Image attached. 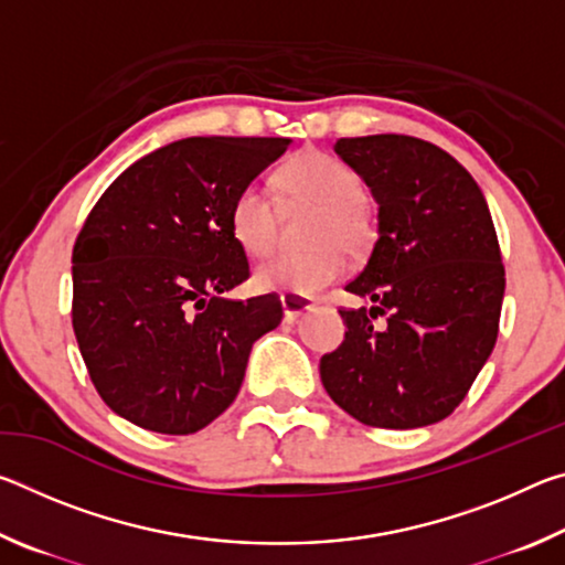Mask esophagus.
<instances>
[{
	"label": "esophagus",
	"mask_w": 565,
	"mask_h": 565,
	"mask_svg": "<svg viewBox=\"0 0 565 565\" xmlns=\"http://www.w3.org/2000/svg\"><path fill=\"white\" fill-rule=\"evenodd\" d=\"M281 306H284V317L286 321H296L301 313L311 311L317 301L311 296H296V294H281Z\"/></svg>",
	"instance_id": "esophagus-1"
}]
</instances>
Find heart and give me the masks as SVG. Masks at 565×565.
<instances>
[{
	"label": "heart",
	"mask_w": 565,
	"mask_h": 565,
	"mask_svg": "<svg viewBox=\"0 0 565 565\" xmlns=\"http://www.w3.org/2000/svg\"><path fill=\"white\" fill-rule=\"evenodd\" d=\"M286 206H317L309 238L311 252H286L256 269V284L269 291L313 296L347 271V252L361 254L374 238V214L363 202V181L341 159L303 151L276 174ZM228 226L248 256L269 254L279 238L281 212L259 181L236 191Z\"/></svg>",
	"instance_id": "obj_1"
}]
</instances>
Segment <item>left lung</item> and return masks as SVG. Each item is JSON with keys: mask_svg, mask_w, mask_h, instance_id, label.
Instances as JSON below:
<instances>
[{"mask_svg": "<svg viewBox=\"0 0 565 565\" xmlns=\"http://www.w3.org/2000/svg\"><path fill=\"white\" fill-rule=\"evenodd\" d=\"M337 154L379 202V236L339 309L347 333L323 353L327 394L374 428H420L466 398L499 339L505 271L481 189L431 141L339 139Z\"/></svg>", "mask_w": 565, "mask_h": 565, "instance_id": "1", "label": "left lung"}]
</instances>
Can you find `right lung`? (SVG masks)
<instances>
[{
    "label": "right lung",
    "mask_w": 565,
    "mask_h": 565,
    "mask_svg": "<svg viewBox=\"0 0 565 565\" xmlns=\"http://www.w3.org/2000/svg\"><path fill=\"white\" fill-rule=\"evenodd\" d=\"M284 137H189L121 171L72 252V327L114 414L186 436L224 414L254 341L284 319L276 294L226 299L248 259L228 226L236 191Z\"/></svg>",
    "instance_id": "1"
}]
</instances>
